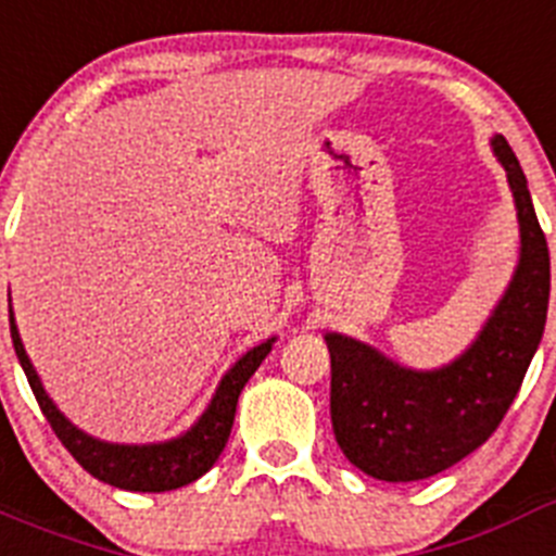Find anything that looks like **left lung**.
<instances>
[{
    "instance_id": "left-lung-1",
    "label": "left lung",
    "mask_w": 556,
    "mask_h": 556,
    "mask_svg": "<svg viewBox=\"0 0 556 556\" xmlns=\"http://www.w3.org/2000/svg\"><path fill=\"white\" fill-rule=\"evenodd\" d=\"M490 144L507 169L518 208L520 258L473 345L440 370H409L365 342L326 333L333 434L342 454L372 479H429L488 443L518 395L546 328L552 289L546 233L513 147L504 136Z\"/></svg>"
}]
</instances>
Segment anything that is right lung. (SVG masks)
Returning <instances> with one entry per match:
<instances>
[{
    "instance_id": "add662e5",
    "label": "right lung",
    "mask_w": 556,
    "mask_h": 556,
    "mask_svg": "<svg viewBox=\"0 0 556 556\" xmlns=\"http://www.w3.org/2000/svg\"><path fill=\"white\" fill-rule=\"evenodd\" d=\"M10 337H13V348L24 367L33 395H36L38 406H41L43 417L49 420L52 431L58 434L66 451L80 462L83 468L94 479L113 484L119 490H132V493H166V490H178L184 484H191L203 473L214 468V462L223 454L225 443L230 437V426H233L236 401L242 395L248 378L258 370L269 351H273V339L255 345L253 351L244 353L219 381L217 392L211 397L208 409L203 412L198 424L191 426L186 434L175 437L169 443H152V445H119V443H102L88 437L77 426H72L66 417L58 412L52 404V397L41 387L36 367L29 362L27 351L18 337L16 320H13V308H10Z\"/></svg>"
}]
</instances>
